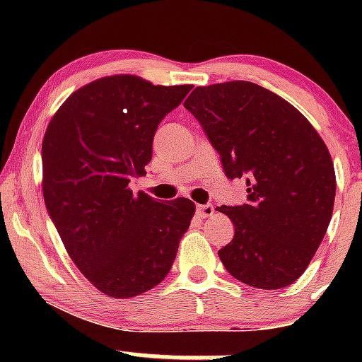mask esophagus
<instances>
[{
  "label": "esophagus",
  "instance_id": "esophagus-1",
  "mask_svg": "<svg viewBox=\"0 0 362 362\" xmlns=\"http://www.w3.org/2000/svg\"><path fill=\"white\" fill-rule=\"evenodd\" d=\"M195 214H197L201 219L209 218V216L214 214V207L213 204H201L195 207Z\"/></svg>",
  "mask_w": 362,
  "mask_h": 362
}]
</instances>
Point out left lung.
<instances>
[{
    "label": "left lung",
    "instance_id": "left-lung-1",
    "mask_svg": "<svg viewBox=\"0 0 362 362\" xmlns=\"http://www.w3.org/2000/svg\"><path fill=\"white\" fill-rule=\"evenodd\" d=\"M184 107L204 129L230 180H247V204L221 206L235 236L218 252L235 279L259 289L293 284L332 219L330 153L300 110L264 86H197Z\"/></svg>",
    "mask_w": 362,
    "mask_h": 362
}]
</instances>
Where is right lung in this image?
<instances>
[{
	"label": "right lung",
	"instance_id": "add662e5",
	"mask_svg": "<svg viewBox=\"0 0 362 362\" xmlns=\"http://www.w3.org/2000/svg\"><path fill=\"white\" fill-rule=\"evenodd\" d=\"M190 85H153L115 74L81 86L42 141L45 207L83 276L110 298L138 296L167 277L195 204L132 194L146 175L153 138Z\"/></svg>",
	"mask_w": 362,
	"mask_h": 362
}]
</instances>
